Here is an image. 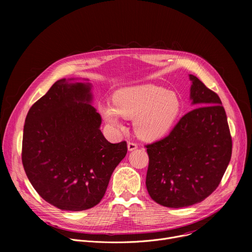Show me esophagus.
Wrapping results in <instances>:
<instances>
[{
	"label": "esophagus",
	"mask_w": 252,
	"mask_h": 252,
	"mask_svg": "<svg viewBox=\"0 0 252 252\" xmlns=\"http://www.w3.org/2000/svg\"><path fill=\"white\" fill-rule=\"evenodd\" d=\"M137 148H138V145L136 143L130 142V141L127 142V149H128V151H134Z\"/></svg>",
	"instance_id": "esophagus-1"
}]
</instances>
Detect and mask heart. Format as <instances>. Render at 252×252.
<instances>
[{
    "instance_id": "obj_1",
    "label": "heart",
    "mask_w": 252,
    "mask_h": 252,
    "mask_svg": "<svg viewBox=\"0 0 252 252\" xmlns=\"http://www.w3.org/2000/svg\"><path fill=\"white\" fill-rule=\"evenodd\" d=\"M113 103L99 106L106 123L119 128L122 117L134 119L136 134L144 140L165 136L175 126L182 110V103L176 93L151 84L118 91Z\"/></svg>"
}]
</instances>
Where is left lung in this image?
<instances>
[{
    "label": "left lung",
    "instance_id": "left-lung-1",
    "mask_svg": "<svg viewBox=\"0 0 252 252\" xmlns=\"http://www.w3.org/2000/svg\"><path fill=\"white\" fill-rule=\"evenodd\" d=\"M196 108L165 138L146 145V187L158 204L180 208L203 201L220 185L232 155V138L221 101L190 74ZM200 107L198 108L197 106Z\"/></svg>",
    "mask_w": 252,
    "mask_h": 252
}]
</instances>
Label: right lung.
Returning <instances> with one entry per match:
<instances>
[{
  "label": "right lung",
  "mask_w": 252,
  "mask_h": 252,
  "mask_svg": "<svg viewBox=\"0 0 252 252\" xmlns=\"http://www.w3.org/2000/svg\"><path fill=\"white\" fill-rule=\"evenodd\" d=\"M91 84L57 81L25 118L22 164L45 201L81 211L103 198L126 142L111 144L100 130V114L89 103Z\"/></svg>",
  "instance_id": "obj_1"
}]
</instances>
